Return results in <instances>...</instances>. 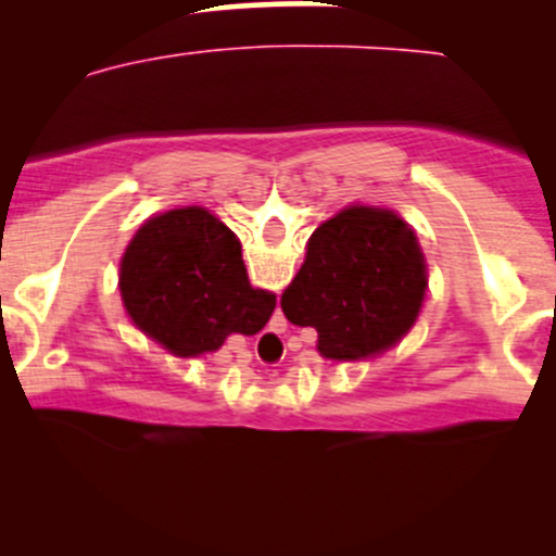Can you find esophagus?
Segmentation results:
<instances>
[{"label": "esophagus", "mask_w": 556, "mask_h": 556, "mask_svg": "<svg viewBox=\"0 0 556 556\" xmlns=\"http://www.w3.org/2000/svg\"><path fill=\"white\" fill-rule=\"evenodd\" d=\"M264 348L269 350V353H274V350H277V337L266 334V337H264Z\"/></svg>", "instance_id": "34e87169"}]
</instances>
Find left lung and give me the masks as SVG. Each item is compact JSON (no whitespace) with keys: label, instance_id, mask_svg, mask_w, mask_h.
<instances>
[{"label":"left lung","instance_id":"8db88e82","mask_svg":"<svg viewBox=\"0 0 556 556\" xmlns=\"http://www.w3.org/2000/svg\"><path fill=\"white\" fill-rule=\"evenodd\" d=\"M426 287V261L410 225L389 208L348 206L311 235L282 311L295 327L318 331L324 358L361 361L410 331Z\"/></svg>","mask_w":556,"mask_h":556}]
</instances>
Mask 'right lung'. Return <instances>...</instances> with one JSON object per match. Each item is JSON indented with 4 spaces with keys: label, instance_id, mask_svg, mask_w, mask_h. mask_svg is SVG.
<instances>
[{
    "label": "right lung",
    "instance_id": "right-lung-1",
    "mask_svg": "<svg viewBox=\"0 0 556 556\" xmlns=\"http://www.w3.org/2000/svg\"><path fill=\"white\" fill-rule=\"evenodd\" d=\"M123 303L140 331L169 353H214L232 331L266 327L277 295L253 290L240 240L201 206L151 216L119 264Z\"/></svg>",
    "mask_w": 556,
    "mask_h": 556
}]
</instances>
